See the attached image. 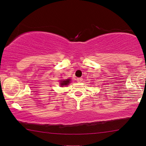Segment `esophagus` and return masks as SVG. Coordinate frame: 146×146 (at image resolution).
<instances>
[{
  "label": "esophagus",
  "mask_w": 146,
  "mask_h": 146,
  "mask_svg": "<svg viewBox=\"0 0 146 146\" xmlns=\"http://www.w3.org/2000/svg\"><path fill=\"white\" fill-rule=\"evenodd\" d=\"M77 82H81L82 80V78H77Z\"/></svg>",
  "instance_id": "34e87169"
}]
</instances>
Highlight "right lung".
Listing matches in <instances>:
<instances>
[{
  "mask_svg": "<svg viewBox=\"0 0 146 146\" xmlns=\"http://www.w3.org/2000/svg\"><path fill=\"white\" fill-rule=\"evenodd\" d=\"M70 80L71 79H66V80H62L60 81V85L61 86H67L70 83Z\"/></svg>",
  "mask_w": 146,
  "mask_h": 146,
  "instance_id": "obj_1",
  "label": "right lung"
}]
</instances>
